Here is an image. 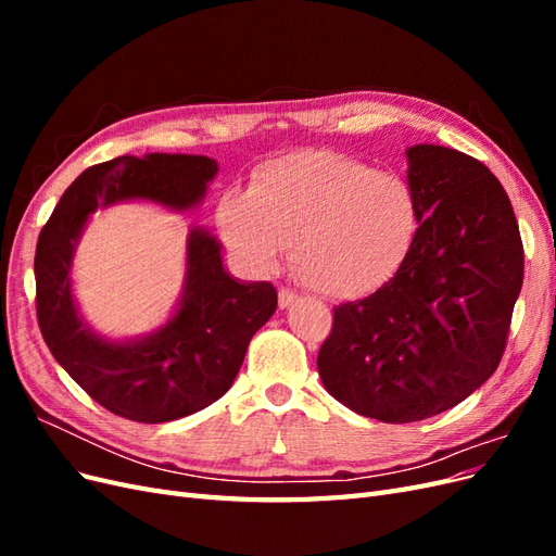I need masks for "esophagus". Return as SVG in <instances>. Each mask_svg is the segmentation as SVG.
<instances>
[{
    "label": "esophagus",
    "instance_id": "1",
    "mask_svg": "<svg viewBox=\"0 0 556 556\" xmlns=\"http://www.w3.org/2000/svg\"><path fill=\"white\" fill-rule=\"evenodd\" d=\"M296 299H299V294L294 290H290V288H280L278 290V306L280 308H290Z\"/></svg>",
    "mask_w": 556,
    "mask_h": 556
}]
</instances>
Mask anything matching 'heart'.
I'll return each mask as SVG.
<instances>
[{
  "label": "heart",
  "mask_w": 556,
  "mask_h": 556,
  "mask_svg": "<svg viewBox=\"0 0 556 556\" xmlns=\"http://www.w3.org/2000/svg\"><path fill=\"white\" fill-rule=\"evenodd\" d=\"M217 223L257 271L276 268L290 243L306 288L352 299L378 290L406 262L417 197L396 172L333 150H296L262 164L245 194H227Z\"/></svg>",
  "instance_id": "b5f03b06"
}]
</instances>
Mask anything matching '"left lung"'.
I'll return each instance as SVG.
<instances>
[{"mask_svg": "<svg viewBox=\"0 0 556 556\" xmlns=\"http://www.w3.org/2000/svg\"><path fill=\"white\" fill-rule=\"evenodd\" d=\"M408 164L419 223L408 257L371 296L333 308L317 352L336 401L392 425L457 406L496 371L525 280L498 178L443 146H413Z\"/></svg>", "mask_w": 556, "mask_h": 556, "instance_id": "8db88e82", "label": "left lung"}]
</instances>
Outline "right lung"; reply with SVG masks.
Listing matches in <instances>:
<instances>
[{
  "mask_svg": "<svg viewBox=\"0 0 556 556\" xmlns=\"http://www.w3.org/2000/svg\"><path fill=\"white\" fill-rule=\"evenodd\" d=\"M201 155H123L83 172L43 225L37 255V319L48 350L99 406L146 425L172 422L220 399L237 378L255 331L278 306L271 282H237L206 231L188 241V280L169 325L137 343H109L80 323L70 266L78 233L97 206L153 199L190 208L215 176Z\"/></svg>",
  "mask_w": 556,
  "mask_h": 556,
  "instance_id": "obj_1",
  "label": "right lung"
}]
</instances>
